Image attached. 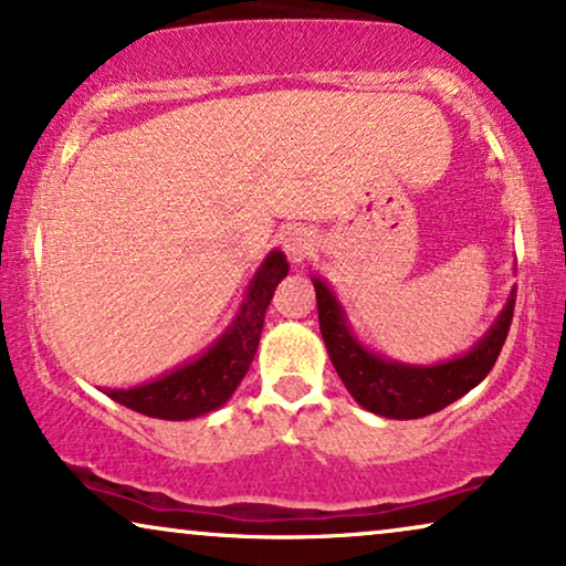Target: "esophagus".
Here are the masks:
<instances>
[{
	"label": "esophagus",
	"mask_w": 566,
	"mask_h": 566,
	"mask_svg": "<svg viewBox=\"0 0 566 566\" xmlns=\"http://www.w3.org/2000/svg\"><path fill=\"white\" fill-rule=\"evenodd\" d=\"M313 232H307L305 228H295L284 235V251H287L292 263H303L313 253Z\"/></svg>",
	"instance_id": "34e87169"
}]
</instances>
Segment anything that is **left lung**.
I'll list each match as a JSON object with an SVG mask.
<instances>
[{"label":"left lung","mask_w":566,"mask_h":566,"mask_svg":"<svg viewBox=\"0 0 566 566\" xmlns=\"http://www.w3.org/2000/svg\"><path fill=\"white\" fill-rule=\"evenodd\" d=\"M311 279L318 300L321 334L338 378L361 409L386 419L429 417L476 388L500 357L515 307V287H512L500 315L469 352L432 365H411L370 349L357 336L342 300L326 279L318 274Z\"/></svg>","instance_id":"1"}]
</instances>
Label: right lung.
<instances>
[{
  "label": "right lung",
  "mask_w": 566,
  "mask_h": 566,
  "mask_svg": "<svg viewBox=\"0 0 566 566\" xmlns=\"http://www.w3.org/2000/svg\"><path fill=\"white\" fill-rule=\"evenodd\" d=\"M290 263L282 251H269L240 300L228 328L184 365L132 388H101L113 401L153 419L184 421L222 409L259 349L263 315L276 284L287 276Z\"/></svg>",
  "instance_id": "1"
}]
</instances>
